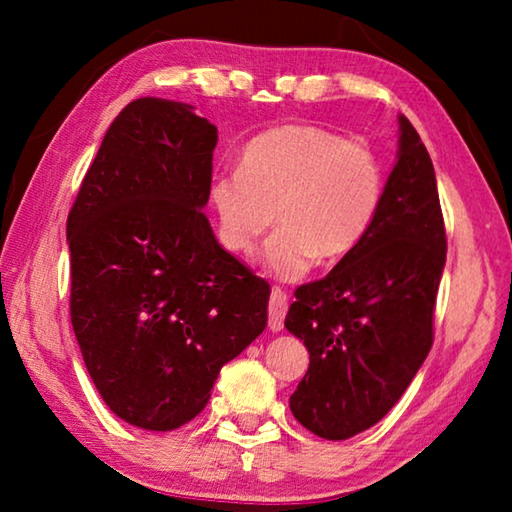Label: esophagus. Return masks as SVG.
Instances as JSON below:
<instances>
[{
    "label": "esophagus",
    "instance_id": "34e87169",
    "mask_svg": "<svg viewBox=\"0 0 512 512\" xmlns=\"http://www.w3.org/2000/svg\"><path fill=\"white\" fill-rule=\"evenodd\" d=\"M289 309V296L282 289H273L271 291V300H268V327L273 332H280L284 327V316H287Z\"/></svg>",
    "mask_w": 512,
    "mask_h": 512
}]
</instances>
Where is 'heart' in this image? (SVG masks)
Masks as SVG:
<instances>
[{
  "label": "heart",
  "mask_w": 512,
  "mask_h": 512,
  "mask_svg": "<svg viewBox=\"0 0 512 512\" xmlns=\"http://www.w3.org/2000/svg\"><path fill=\"white\" fill-rule=\"evenodd\" d=\"M386 169L375 146L316 124H280L246 142L239 171L210 189L216 235L232 255L255 253L277 221L264 262L298 280L320 262L357 250L384 203Z\"/></svg>",
  "instance_id": "1"
}]
</instances>
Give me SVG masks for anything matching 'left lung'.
Wrapping results in <instances>:
<instances>
[{
  "instance_id": "8db88e82",
  "label": "left lung",
  "mask_w": 512,
  "mask_h": 512,
  "mask_svg": "<svg viewBox=\"0 0 512 512\" xmlns=\"http://www.w3.org/2000/svg\"><path fill=\"white\" fill-rule=\"evenodd\" d=\"M445 257L436 173L402 115L375 225L323 280L296 289L284 318L309 350V370L289 400L302 427L345 440L393 409L431 350Z\"/></svg>"
}]
</instances>
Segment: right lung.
Here are the masks:
<instances>
[{
	"label": "right lung",
	"instance_id": "add662e5",
	"mask_svg": "<svg viewBox=\"0 0 512 512\" xmlns=\"http://www.w3.org/2000/svg\"><path fill=\"white\" fill-rule=\"evenodd\" d=\"M216 126L135 99L112 121L67 216L69 316L110 411L149 431L196 418L219 370L268 323L271 287L203 214Z\"/></svg>",
	"mask_w": 512,
	"mask_h": 512
}]
</instances>
